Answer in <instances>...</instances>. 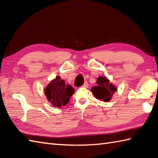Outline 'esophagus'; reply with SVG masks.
<instances>
[{
	"mask_svg": "<svg viewBox=\"0 0 158 158\" xmlns=\"http://www.w3.org/2000/svg\"><path fill=\"white\" fill-rule=\"evenodd\" d=\"M82 87H83V88H88V82H85L84 84L82 85Z\"/></svg>",
	"mask_w": 158,
	"mask_h": 158,
	"instance_id": "34e87169",
	"label": "esophagus"
}]
</instances>
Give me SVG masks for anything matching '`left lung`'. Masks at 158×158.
<instances>
[{"mask_svg":"<svg viewBox=\"0 0 158 158\" xmlns=\"http://www.w3.org/2000/svg\"><path fill=\"white\" fill-rule=\"evenodd\" d=\"M116 90V88L109 83V80L106 77L100 76L97 79L96 85L93 87L91 92L97 99L108 102Z\"/></svg>","mask_w":158,"mask_h":158,"instance_id":"left-lung-1","label":"left lung"}]
</instances>
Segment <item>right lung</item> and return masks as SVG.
Masks as SVG:
<instances>
[{
  "label": "right lung",
  "mask_w": 158,
  "mask_h": 158,
  "mask_svg": "<svg viewBox=\"0 0 158 158\" xmlns=\"http://www.w3.org/2000/svg\"><path fill=\"white\" fill-rule=\"evenodd\" d=\"M75 89L71 85L66 84L65 81L60 79V77H56L45 89L47 98L51 102L53 106L61 107L68 104Z\"/></svg>",
  "instance_id": "obj_1"
}]
</instances>
